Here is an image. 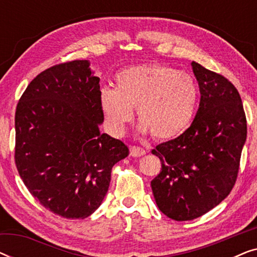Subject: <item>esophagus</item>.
Segmentation results:
<instances>
[{"label": "esophagus", "instance_id": "34e87169", "mask_svg": "<svg viewBox=\"0 0 257 257\" xmlns=\"http://www.w3.org/2000/svg\"><path fill=\"white\" fill-rule=\"evenodd\" d=\"M144 154H146V151L144 150V149H142V147L131 146V149H130V156L133 157V158L143 157Z\"/></svg>", "mask_w": 257, "mask_h": 257}]
</instances>
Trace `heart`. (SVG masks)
<instances>
[{
  "label": "heart",
  "instance_id": "obj_1",
  "mask_svg": "<svg viewBox=\"0 0 257 257\" xmlns=\"http://www.w3.org/2000/svg\"><path fill=\"white\" fill-rule=\"evenodd\" d=\"M198 89L187 73L163 64H143L121 70L115 90L104 87L99 104L108 131L121 136L138 111L142 133L158 140L175 138L185 131L194 114Z\"/></svg>",
  "mask_w": 257,
  "mask_h": 257
}]
</instances>
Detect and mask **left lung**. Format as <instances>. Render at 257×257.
Instances as JSON below:
<instances>
[{"label": "left lung", "mask_w": 257, "mask_h": 257, "mask_svg": "<svg viewBox=\"0 0 257 257\" xmlns=\"http://www.w3.org/2000/svg\"><path fill=\"white\" fill-rule=\"evenodd\" d=\"M200 104L191 126L152 151L161 171L151 181L159 209L177 221L203 215L224 200L236 181L247 120L237 90L223 76L191 63Z\"/></svg>", "instance_id": "1"}]
</instances>
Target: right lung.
Masks as SVG:
<instances>
[{
  "instance_id": "obj_1",
  "label": "right lung",
  "mask_w": 257,
  "mask_h": 257,
  "mask_svg": "<svg viewBox=\"0 0 257 257\" xmlns=\"http://www.w3.org/2000/svg\"><path fill=\"white\" fill-rule=\"evenodd\" d=\"M99 78L90 62L52 66L31 80L15 114L17 171L42 206L85 219L101 205L111 171L128 156L120 140L100 133Z\"/></svg>"
}]
</instances>
